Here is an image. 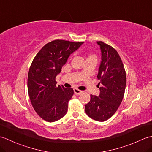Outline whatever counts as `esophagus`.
I'll return each instance as SVG.
<instances>
[{
    "mask_svg": "<svg viewBox=\"0 0 152 152\" xmlns=\"http://www.w3.org/2000/svg\"><path fill=\"white\" fill-rule=\"evenodd\" d=\"M74 91L76 95H80L81 93H83V91H81V90H79L78 89H74Z\"/></svg>",
    "mask_w": 152,
    "mask_h": 152,
    "instance_id": "obj_1",
    "label": "esophagus"
}]
</instances>
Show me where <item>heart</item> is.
<instances>
[{"label":"heart","mask_w":152,"mask_h":152,"mask_svg":"<svg viewBox=\"0 0 152 152\" xmlns=\"http://www.w3.org/2000/svg\"><path fill=\"white\" fill-rule=\"evenodd\" d=\"M89 57H93V58H95V59H96V56H95V55H91Z\"/></svg>","instance_id":"b5f03b06"}]
</instances>
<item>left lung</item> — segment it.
I'll use <instances>...</instances> for the list:
<instances>
[{"label":"left lung","mask_w":152,"mask_h":152,"mask_svg":"<svg viewBox=\"0 0 152 152\" xmlns=\"http://www.w3.org/2000/svg\"><path fill=\"white\" fill-rule=\"evenodd\" d=\"M96 43L101 51V61L97 74L100 94L99 96L91 95L90 101L85 106V111L94 120L104 121L117 111L124 98L126 73L117 51L103 42Z\"/></svg>","instance_id":"obj_1"}]
</instances>
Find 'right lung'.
<instances>
[{"instance_id": "right-lung-1", "label": "right lung", "mask_w": 152, "mask_h": 152, "mask_svg": "<svg viewBox=\"0 0 152 152\" xmlns=\"http://www.w3.org/2000/svg\"><path fill=\"white\" fill-rule=\"evenodd\" d=\"M83 43L51 41L38 51L32 62L28 74V93L34 110L45 121H56L66 114L74 90L57 86L56 78L70 55Z\"/></svg>"}]
</instances>
